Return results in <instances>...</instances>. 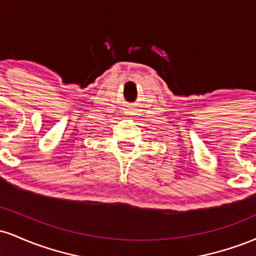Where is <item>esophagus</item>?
Instances as JSON below:
<instances>
[{
  "mask_svg": "<svg viewBox=\"0 0 256 256\" xmlns=\"http://www.w3.org/2000/svg\"><path fill=\"white\" fill-rule=\"evenodd\" d=\"M126 116H134V113H132V112H128V113H126Z\"/></svg>",
  "mask_w": 256,
  "mask_h": 256,
  "instance_id": "34e87169",
  "label": "esophagus"
}]
</instances>
